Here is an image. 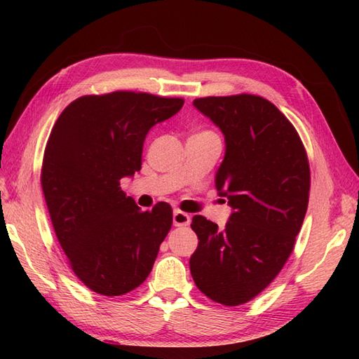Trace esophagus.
I'll list each match as a JSON object with an SVG mask.
<instances>
[{
  "label": "esophagus",
  "mask_w": 359,
  "mask_h": 359,
  "mask_svg": "<svg viewBox=\"0 0 359 359\" xmlns=\"http://www.w3.org/2000/svg\"><path fill=\"white\" fill-rule=\"evenodd\" d=\"M172 222L175 226H187L189 225V222H191V217H189V215H187L184 211L175 210L172 215Z\"/></svg>",
  "instance_id": "34e87169"
}]
</instances>
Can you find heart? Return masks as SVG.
I'll return each instance as SVG.
<instances>
[{
  "instance_id": "obj_1",
  "label": "heart",
  "mask_w": 359,
  "mask_h": 359,
  "mask_svg": "<svg viewBox=\"0 0 359 359\" xmlns=\"http://www.w3.org/2000/svg\"><path fill=\"white\" fill-rule=\"evenodd\" d=\"M194 135H216V134L211 133V131H201V133H197Z\"/></svg>"
}]
</instances>
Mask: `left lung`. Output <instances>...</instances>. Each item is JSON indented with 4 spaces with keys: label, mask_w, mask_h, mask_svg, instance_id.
Instances as JSON below:
<instances>
[{
    "label": "left lung",
    "mask_w": 359,
    "mask_h": 359,
    "mask_svg": "<svg viewBox=\"0 0 359 359\" xmlns=\"http://www.w3.org/2000/svg\"><path fill=\"white\" fill-rule=\"evenodd\" d=\"M225 135L216 188L233 208L225 228L194 216L199 245L189 259L197 288L236 307L271 284L306 217L310 165L299 134L264 97L238 94L193 102Z\"/></svg>",
    "instance_id": "obj_1"
}]
</instances>
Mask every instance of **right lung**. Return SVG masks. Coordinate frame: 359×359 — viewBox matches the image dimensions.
<instances>
[{"instance_id": "add662e5", "label": "right lung", "mask_w": 359, "mask_h": 359, "mask_svg": "<svg viewBox=\"0 0 359 359\" xmlns=\"http://www.w3.org/2000/svg\"><path fill=\"white\" fill-rule=\"evenodd\" d=\"M184 98L116 90L83 95L60 114L46 143L41 188L72 271L103 296L142 285L172 225L170 203L142 211L120 180L142 168L149 129Z\"/></svg>"}]
</instances>
